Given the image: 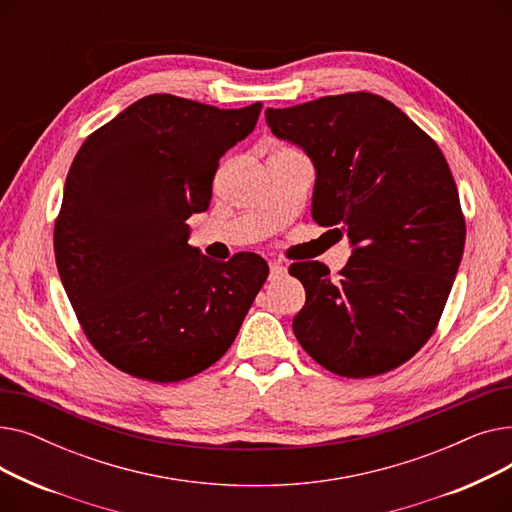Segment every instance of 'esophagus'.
Masks as SVG:
<instances>
[{"instance_id": "1", "label": "esophagus", "mask_w": 512, "mask_h": 512, "mask_svg": "<svg viewBox=\"0 0 512 512\" xmlns=\"http://www.w3.org/2000/svg\"><path fill=\"white\" fill-rule=\"evenodd\" d=\"M286 274V265H282V263H270V280H276V278H280V276H284Z\"/></svg>"}]
</instances>
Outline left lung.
<instances>
[{
    "mask_svg": "<svg viewBox=\"0 0 512 512\" xmlns=\"http://www.w3.org/2000/svg\"><path fill=\"white\" fill-rule=\"evenodd\" d=\"M265 122L311 159L313 220L353 249L338 280L319 261L290 265L307 294L294 336L344 378L409 361L432 336L465 249L459 193L440 147L373 93L267 107Z\"/></svg>",
    "mask_w": 512,
    "mask_h": 512,
    "instance_id": "1",
    "label": "left lung"
}]
</instances>
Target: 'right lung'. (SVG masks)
<instances>
[{
  "label": "right lung",
  "mask_w": 512,
  "mask_h": 512,
  "mask_svg": "<svg viewBox=\"0 0 512 512\" xmlns=\"http://www.w3.org/2000/svg\"><path fill=\"white\" fill-rule=\"evenodd\" d=\"M259 114L261 103L147 95L78 149L53 249L80 326L120 371L180 382L234 342L270 270L255 253L207 259L188 245L186 220L209 207L222 155Z\"/></svg>",
  "instance_id": "right-lung-1"
}]
</instances>
